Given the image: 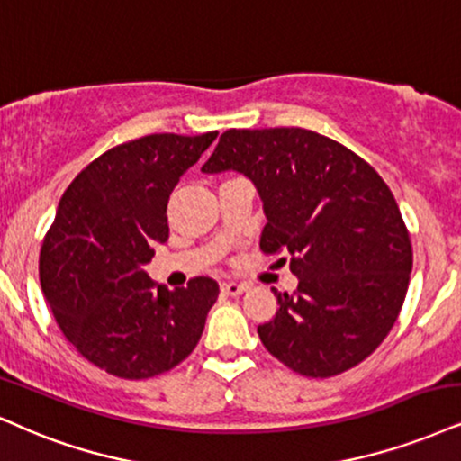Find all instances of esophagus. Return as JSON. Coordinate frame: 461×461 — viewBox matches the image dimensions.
<instances>
[{"mask_svg":"<svg viewBox=\"0 0 461 461\" xmlns=\"http://www.w3.org/2000/svg\"><path fill=\"white\" fill-rule=\"evenodd\" d=\"M246 291H248V284H243V282H221V293L230 294V297H237V294H241Z\"/></svg>","mask_w":461,"mask_h":461,"instance_id":"obj_1","label":"esophagus"}]
</instances>
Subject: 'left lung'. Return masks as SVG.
Instances as JSON below:
<instances>
[{
	"label": "left lung",
	"instance_id": "left-lung-1",
	"mask_svg": "<svg viewBox=\"0 0 461 461\" xmlns=\"http://www.w3.org/2000/svg\"><path fill=\"white\" fill-rule=\"evenodd\" d=\"M201 170L246 175L267 215L260 249L291 254L299 286L271 288L280 310L258 327L265 348L308 378L367 359L400 316L412 269L411 235L376 170L303 128L226 130Z\"/></svg>",
	"mask_w": 461,
	"mask_h": 461
}]
</instances>
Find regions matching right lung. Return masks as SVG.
Instances as JSON below:
<instances>
[{
    "instance_id": "obj_1",
    "label": "right lung",
    "mask_w": 461,
    "mask_h": 461,
    "mask_svg": "<svg viewBox=\"0 0 461 461\" xmlns=\"http://www.w3.org/2000/svg\"><path fill=\"white\" fill-rule=\"evenodd\" d=\"M218 132L149 134L104 151L61 196L40 249V284L66 339L117 378L168 372L196 348L220 286L168 291L145 274L168 240L173 187Z\"/></svg>"
}]
</instances>
